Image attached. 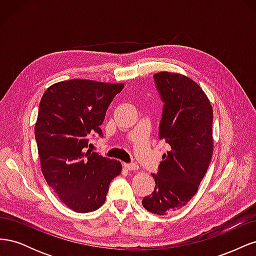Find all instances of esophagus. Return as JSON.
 Returning a JSON list of instances; mask_svg holds the SVG:
<instances>
[{
    "label": "esophagus",
    "mask_w": 256,
    "mask_h": 256,
    "mask_svg": "<svg viewBox=\"0 0 256 256\" xmlns=\"http://www.w3.org/2000/svg\"><path fill=\"white\" fill-rule=\"evenodd\" d=\"M124 168L126 170H129V171H136L138 168L136 164H124Z\"/></svg>",
    "instance_id": "esophagus-1"
}]
</instances>
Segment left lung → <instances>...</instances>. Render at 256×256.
<instances>
[{"label": "left lung", "mask_w": 256, "mask_h": 256, "mask_svg": "<svg viewBox=\"0 0 256 256\" xmlns=\"http://www.w3.org/2000/svg\"><path fill=\"white\" fill-rule=\"evenodd\" d=\"M164 111L159 138L170 150L164 154L158 173L152 174L154 190L142 200L154 214L177 210L194 196L214 150L212 108L203 90L184 74L161 72L154 74Z\"/></svg>", "instance_id": "8db88e82"}]
</instances>
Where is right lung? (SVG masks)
<instances>
[{
    "instance_id": "add662e5",
    "label": "right lung",
    "mask_w": 256,
    "mask_h": 256,
    "mask_svg": "<svg viewBox=\"0 0 256 256\" xmlns=\"http://www.w3.org/2000/svg\"><path fill=\"white\" fill-rule=\"evenodd\" d=\"M122 83L72 79L44 92L35 124L42 171L49 187L76 212L102 206L111 180L122 172L118 160L88 150L92 134L102 136L99 126Z\"/></svg>"
}]
</instances>
